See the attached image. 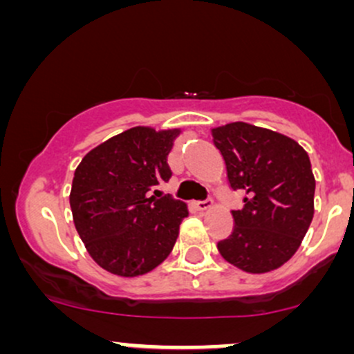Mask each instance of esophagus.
<instances>
[{
    "mask_svg": "<svg viewBox=\"0 0 354 354\" xmlns=\"http://www.w3.org/2000/svg\"><path fill=\"white\" fill-rule=\"evenodd\" d=\"M194 206H196V209H200V211H206V209H209L211 206H213V201H211V200L194 201Z\"/></svg>",
    "mask_w": 354,
    "mask_h": 354,
    "instance_id": "34e87169",
    "label": "esophagus"
}]
</instances>
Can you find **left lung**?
<instances>
[{
    "label": "left lung",
    "mask_w": 354,
    "mask_h": 354,
    "mask_svg": "<svg viewBox=\"0 0 354 354\" xmlns=\"http://www.w3.org/2000/svg\"><path fill=\"white\" fill-rule=\"evenodd\" d=\"M230 188L243 194L233 231L218 241L226 261L266 273L296 253L313 219L315 176L308 153L291 138L248 123L213 129Z\"/></svg>",
    "instance_id": "8db88e82"
}]
</instances>
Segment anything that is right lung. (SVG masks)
<instances>
[{"label":"right lung","instance_id":"obj_1","mask_svg":"<svg viewBox=\"0 0 354 354\" xmlns=\"http://www.w3.org/2000/svg\"><path fill=\"white\" fill-rule=\"evenodd\" d=\"M180 129L131 128L96 146L75 171L70 206L81 241L101 268L140 276L176 243L186 205L156 188L171 178L166 158Z\"/></svg>","mask_w":354,"mask_h":354}]
</instances>
